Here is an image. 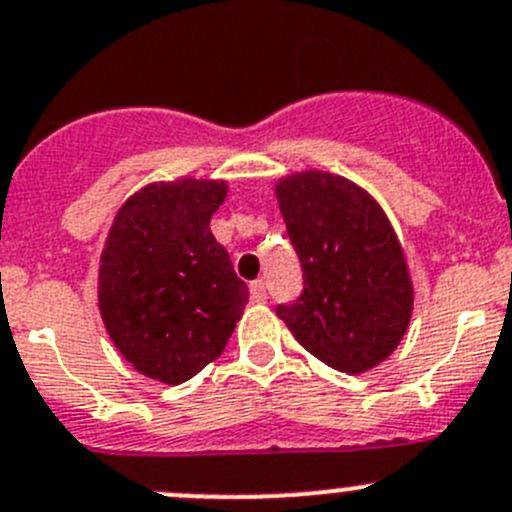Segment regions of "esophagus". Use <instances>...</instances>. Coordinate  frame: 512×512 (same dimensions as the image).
Wrapping results in <instances>:
<instances>
[{"label":"esophagus","mask_w":512,"mask_h":512,"mask_svg":"<svg viewBox=\"0 0 512 512\" xmlns=\"http://www.w3.org/2000/svg\"><path fill=\"white\" fill-rule=\"evenodd\" d=\"M266 298H268L266 283H263V281L251 283V301H254V303H266Z\"/></svg>","instance_id":"1"}]
</instances>
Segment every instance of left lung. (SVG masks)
<instances>
[{
  "label": "left lung",
  "mask_w": 512,
  "mask_h": 512,
  "mask_svg": "<svg viewBox=\"0 0 512 512\" xmlns=\"http://www.w3.org/2000/svg\"><path fill=\"white\" fill-rule=\"evenodd\" d=\"M303 291L276 316L308 353L341 373L386 361L406 333L413 283L381 206L343 176L303 171L276 186Z\"/></svg>",
  "instance_id": "1"
}]
</instances>
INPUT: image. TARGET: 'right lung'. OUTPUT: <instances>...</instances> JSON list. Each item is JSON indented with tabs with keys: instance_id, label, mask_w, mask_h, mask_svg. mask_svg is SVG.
<instances>
[{
	"instance_id": "right-lung-1",
	"label": "right lung",
	"mask_w": 512,
	"mask_h": 512,
	"mask_svg": "<svg viewBox=\"0 0 512 512\" xmlns=\"http://www.w3.org/2000/svg\"><path fill=\"white\" fill-rule=\"evenodd\" d=\"M224 181L179 179L136 191L116 214L99 266V308L121 356L179 386L221 356L249 303L211 214Z\"/></svg>"
}]
</instances>
